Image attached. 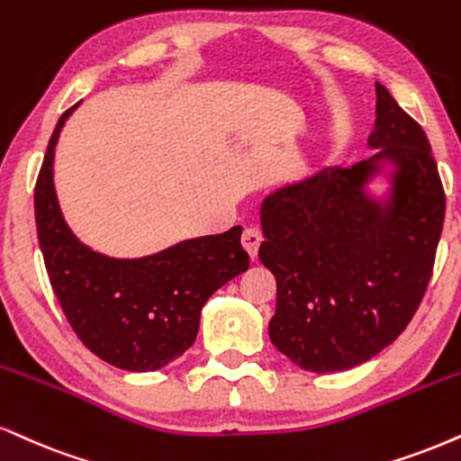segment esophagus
Segmentation results:
<instances>
[{
	"label": "esophagus",
	"mask_w": 461,
	"mask_h": 461,
	"mask_svg": "<svg viewBox=\"0 0 461 461\" xmlns=\"http://www.w3.org/2000/svg\"><path fill=\"white\" fill-rule=\"evenodd\" d=\"M240 242H242V247H245V251L251 255V258H255V255H258L259 245H262V234H259L255 227H247V230L242 231Z\"/></svg>",
	"instance_id": "obj_1"
}]
</instances>
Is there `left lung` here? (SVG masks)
Returning a JSON list of instances; mask_svg holds the SVG:
<instances>
[{"label": "left lung", "mask_w": 461, "mask_h": 461, "mask_svg": "<svg viewBox=\"0 0 461 461\" xmlns=\"http://www.w3.org/2000/svg\"><path fill=\"white\" fill-rule=\"evenodd\" d=\"M374 157L275 188L259 206L276 279L273 346L315 374L367 363L402 335L429 284L445 191L425 132L375 83Z\"/></svg>", "instance_id": "8db88e82"}]
</instances>
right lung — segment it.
Instances as JSON below:
<instances>
[{
	"instance_id": "obj_1",
	"label": "right lung",
	"mask_w": 461,
	"mask_h": 461,
	"mask_svg": "<svg viewBox=\"0 0 461 461\" xmlns=\"http://www.w3.org/2000/svg\"><path fill=\"white\" fill-rule=\"evenodd\" d=\"M77 107L55 124L34 191L49 281L87 350L118 369L157 371L195 343L208 298L249 268L242 227L188 238L143 258H111L83 245L66 223L53 182L55 146Z\"/></svg>"
}]
</instances>
